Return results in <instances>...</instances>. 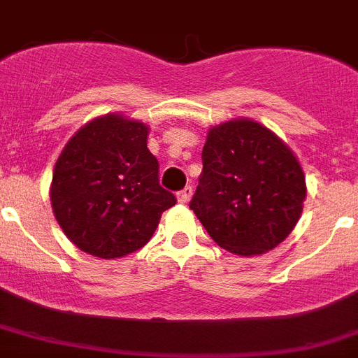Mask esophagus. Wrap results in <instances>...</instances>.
<instances>
[{
    "mask_svg": "<svg viewBox=\"0 0 358 358\" xmlns=\"http://www.w3.org/2000/svg\"><path fill=\"white\" fill-rule=\"evenodd\" d=\"M191 196H192V187H191V185H187V187H183L182 191H180L178 194H176V198H178L180 203H187V201L191 200Z\"/></svg>",
    "mask_w": 358,
    "mask_h": 358,
    "instance_id": "esophagus-1",
    "label": "esophagus"
}]
</instances>
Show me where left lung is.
<instances>
[{
  "label": "left lung",
  "mask_w": 358,
  "mask_h": 358,
  "mask_svg": "<svg viewBox=\"0 0 358 358\" xmlns=\"http://www.w3.org/2000/svg\"><path fill=\"white\" fill-rule=\"evenodd\" d=\"M191 207L225 250L256 256L278 247L303 213L299 160L268 127L234 119L210 127Z\"/></svg>",
  "instance_id": "obj_1"
}]
</instances>
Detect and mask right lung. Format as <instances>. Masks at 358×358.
Segmentation results:
<instances>
[{
    "label": "right lung",
    "mask_w": 358,
    "mask_h": 358,
    "mask_svg": "<svg viewBox=\"0 0 358 358\" xmlns=\"http://www.w3.org/2000/svg\"><path fill=\"white\" fill-rule=\"evenodd\" d=\"M148 133L144 122L108 113L80 127L59 155L52 209L83 252L102 259L135 252L176 203L175 194L160 187Z\"/></svg>",
    "instance_id": "1"
}]
</instances>
